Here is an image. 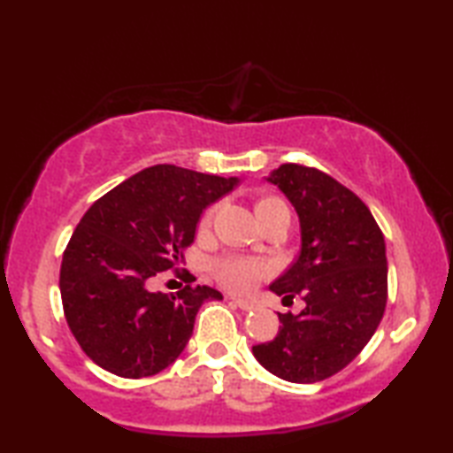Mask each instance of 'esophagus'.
<instances>
[{
    "mask_svg": "<svg viewBox=\"0 0 453 453\" xmlns=\"http://www.w3.org/2000/svg\"><path fill=\"white\" fill-rule=\"evenodd\" d=\"M229 300H232V303H235L237 308L243 310V311H251V310L256 308L254 303H251V302H245V300H240V297H229Z\"/></svg>",
    "mask_w": 453,
    "mask_h": 453,
    "instance_id": "1",
    "label": "esophagus"
}]
</instances>
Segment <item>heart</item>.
<instances>
[{
    "label": "heart",
    "instance_id": "b5f03b06",
    "mask_svg": "<svg viewBox=\"0 0 453 453\" xmlns=\"http://www.w3.org/2000/svg\"><path fill=\"white\" fill-rule=\"evenodd\" d=\"M216 205H211V208L203 213L202 218V227H210L213 216H216ZM257 218L259 219H265L273 216V213L278 211H289L288 205L283 199L280 197H264L257 202ZM213 275H216V280L221 283V286L232 289V291H250L256 288V283L262 281L264 278L272 273V264L264 262V259H256V257H245V256H237V254H227V256H221L218 257L216 262L211 265Z\"/></svg>",
    "mask_w": 453,
    "mask_h": 453
}]
</instances>
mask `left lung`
Returning <instances> with one entry per match:
<instances>
[{
  "label": "left lung",
  "instance_id": "left-lung-1",
  "mask_svg": "<svg viewBox=\"0 0 453 453\" xmlns=\"http://www.w3.org/2000/svg\"><path fill=\"white\" fill-rule=\"evenodd\" d=\"M267 181L288 196L302 226L300 256L270 289L283 302L300 296L305 308L278 313V335L254 346V356L286 381H321L354 362L380 326L386 242L367 205L332 175L283 164Z\"/></svg>",
  "mask_w": 453,
  "mask_h": 453
}]
</instances>
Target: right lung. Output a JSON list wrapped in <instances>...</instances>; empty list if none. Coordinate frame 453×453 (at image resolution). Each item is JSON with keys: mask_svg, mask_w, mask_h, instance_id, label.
I'll use <instances>...</instances> for the list:
<instances>
[{"mask_svg": "<svg viewBox=\"0 0 453 453\" xmlns=\"http://www.w3.org/2000/svg\"><path fill=\"white\" fill-rule=\"evenodd\" d=\"M237 186V178L153 165L107 191L83 213L59 270L64 313L91 362L140 380L173 364L194 332L203 302L218 289L191 286L178 270L202 211ZM165 269L187 281L175 295L150 292Z\"/></svg>", "mask_w": 453, "mask_h": 453, "instance_id": "obj_1", "label": "right lung"}]
</instances>
